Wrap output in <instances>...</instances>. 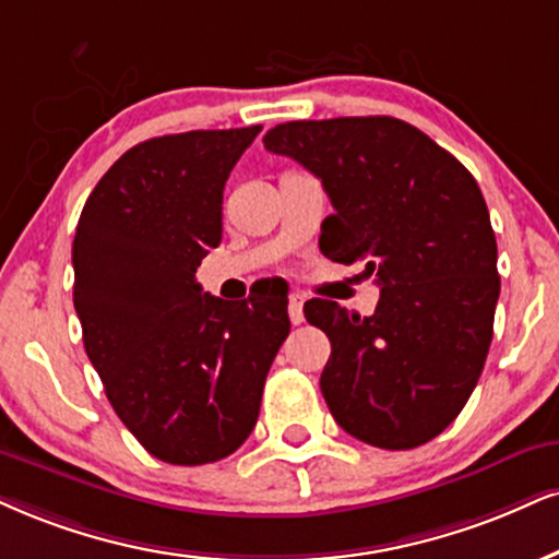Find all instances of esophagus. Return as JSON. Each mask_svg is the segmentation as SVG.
Wrapping results in <instances>:
<instances>
[{
    "instance_id": "34e87169",
    "label": "esophagus",
    "mask_w": 559,
    "mask_h": 559,
    "mask_svg": "<svg viewBox=\"0 0 559 559\" xmlns=\"http://www.w3.org/2000/svg\"><path fill=\"white\" fill-rule=\"evenodd\" d=\"M287 313H290V321L298 326V323H302V295L293 293L290 298H287Z\"/></svg>"
}]
</instances>
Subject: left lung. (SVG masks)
<instances>
[{
	"mask_svg": "<svg viewBox=\"0 0 559 559\" xmlns=\"http://www.w3.org/2000/svg\"><path fill=\"white\" fill-rule=\"evenodd\" d=\"M264 147L321 178L334 215L321 253L381 287L373 316L313 298L306 319L332 342L321 394L342 430L406 451L469 402L492 342L498 243L469 170L391 116L287 121Z\"/></svg>",
	"mask_w": 559,
	"mask_h": 559,
	"instance_id": "left-lung-1",
	"label": "left lung"
}]
</instances>
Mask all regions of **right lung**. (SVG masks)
Returning <instances> with one entry per match:
<instances>
[{"instance_id": "1", "label": "right lung", "mask_w": 559, "mask_h": 559, "mask_svg": "<svg viewBox=\"0 0 559 559\" xmlns=\"http://www.w3.org/2000/svg\"><path fill=\"white\" fill-rule=\"evenodd\" d=\"M259 132L140 142L82 206L72 264L85 353L121 423L165 464H212L243 445L290 334L287 298L227 302L194 277L223 238L227 176Z\"/></svg>"}]
</instances>
